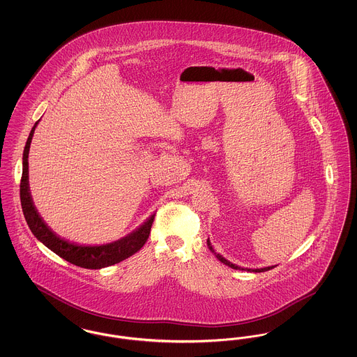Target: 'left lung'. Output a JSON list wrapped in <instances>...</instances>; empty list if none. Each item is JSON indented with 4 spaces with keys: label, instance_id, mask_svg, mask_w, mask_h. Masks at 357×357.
<instances>
[{
    "label": "left lung",
    "instance_id": "left-lung-1",
    "mask_svg": "<svg viewBox=\"0 0 357 357\" xmlns=\"http://www.w3.org/2000/svg\"><path fill=\"white\" fill-rule=\"evenodd\" d=\"M207 246H208V249H210V252L211 253H214V255L221 261L222 264H225V265H227L229 268H233V269H237V271H245L243 268H241V266H238V265H236V264H231L230 261H227L226 258H223L221 255H218V253H215V250L213 249V246H211V243H210V241L207 239ZM274 266H268V268H261V269H246L248 272H255V273H261V272H266V271H271V269H273Z\"/></svg>",
    "mask_w": 357,
    "mask_h": 357
}]
</instances>
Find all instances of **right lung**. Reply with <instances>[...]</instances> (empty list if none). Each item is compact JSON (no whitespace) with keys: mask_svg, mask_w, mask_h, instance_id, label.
Segmentation results:
<instances>
[{"mask_svg":"<svg viewBox=\"0 0 357 357\" xmlns=\"http://www.w3.org/2000/svg\"><path fill=\"white\" fill-rule=\"evenodd\" d=\"M37 123L38 121H36L29 134L24 149V153H22V176H21V185H20V198H21L22 213L34 237L37 238L40 242H43L48 249H51L53 253L60 255L70 264L84 269L107 268L135 255L149 239L155 214H153L143 225H140L131 234L120 238L115 242L99 245V246H85V245L70 243L69 241H66L64 238L59 237L56 233H53L51 227L43 221L32 201V195L29 190V171H28L29 149H31V142H32Z\"/></svg>","mask_w":357,"mask_h":357,"instance_id":"1","label":"right lung"}]
</instances>
